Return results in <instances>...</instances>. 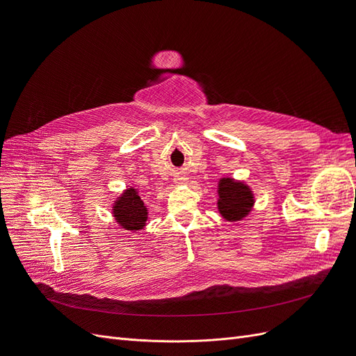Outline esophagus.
<instances>
[{
  "label": "esophagus",
  "mask_w": 356,
  "mask_h": 356,
  "mask_svg": "<svg viewBox=\"0 0 356 356\" xmlns=\"http://www.w3.org/2000/svg\"><path fill=\"white\" fill-rule=\"evenodd\" d=\"M184 181H187V179H186V178H182V177L175 178V182H179V184H181V182H184Z\"/></svg>",
  "instance_id": "1"
}]
</instances>
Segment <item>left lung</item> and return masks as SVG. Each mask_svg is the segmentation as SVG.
Masks as SVG:
<instances>
[{"mask_svg": "<svg viewBox=\"0 0 356 356\" xmlns=\"http://www.w3.org/2000/svg\"><path fill=\"white\" fill-rule=\"evenodd\" d=\"M218 209L224 218L236 221L250 212L252 207V193L241 182L222 178L220 182Z\"/></svg>", "mask_w": 356, "mask_h": 356, "instance_id": "8db88e82", "label": "left lung"}]
</instances>
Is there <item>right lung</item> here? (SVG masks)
I'll return each mask as SVG.
<instances>
[{"label": "right lung", "mask_w": 356, "mask_h": 356, "mask_svg": "<svg viewBox=\"0 0 356 356\" xmlns=\"http://www.w3.org/2000/svg\"><path fill=\"white\" fill-rule=\"evenodd\" d=\"M114 217L127 230H139L145 225L147 208L135 188H129L114 203Z\"/></svg>", "instance_id": "1"}]
</instances>
